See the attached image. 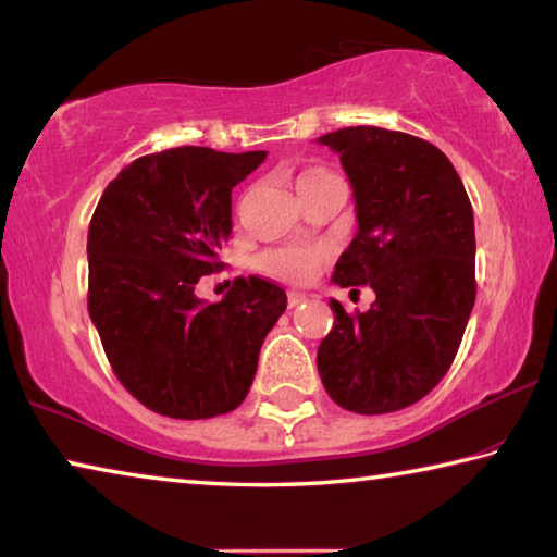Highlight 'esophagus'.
Returning <instances> with one entry per match:
<instances>
[{"mask_svg": "<svg viewBox=\"0 0 557 557\" xmlns=\"http://www.w3.org/2000/svg\"><path fill=\"white\" fill-rule=\"evenodd\" d=\"M305 299H307V295H301V292H287V305H289V309L299 307Z\"/></svg>", "mask_w": 557, "mask_h": 557, "instance_id": "esophagus-1", "label": "esophagus"}]
</instances>
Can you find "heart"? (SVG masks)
<instances>
[{
	"label": "heart",
	"instance_id": "heart-1",
	"mask_svg": "<svg viewBox=\"0 0 557 557\" xmlns=\"http://www.w3.org/2000/svg\"><path fill=\"white\" fill-rule=\"evenodd\" d=\"M336 177L326 168H307L295 177V187L301 195L309 187L319 185V182ZM323 258H326V250L317 248V246H287V248H272L260 252L256 265L260 272L275 277V280H285V282H307L313 270H317Z\"/></svg>",
	"mask_w": 557,
	"mask_h": 557
}]
</instances>
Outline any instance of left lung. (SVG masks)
I'll return each instance as SVG.
<instances>
[{"mask_svg":"<svg viewBox=\"0 0 557 557\" xmlns=\"http://www.w3.org/2000/svg\"><path fill=\"white\" fill-rule=\"evenodd\" d=\"M319 144L341 156L358 216L333 282L375 292L362 313L331 299L319 375L343 409L399 411L436 387L460 348L478 295L472 205L446 153L423 138L348 126Z\"/></svg>","mask_w":557,"mask_h":557,"instance_id":"8db88e82","label":"left lung"}]
</instances>
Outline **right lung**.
<instances>
[{"label":"right lung","instance_id":"obj_1","mask_svg":"<svg viewBox=\"0 0 557 557\" xmlns=\"http://www.w3.org/2000/svg\"><path fill=\"white\" fill-rule=\"evenodd\" d=\"M265 156L201 146L144 156L109 182L89 221V317L119 382L160 417L234 411L287 309L285 289L258 275L236 277L214 305L195 297L199 277L224 268L231 189Z\"/></svg>","mask_w":557,"mask_h":557}]
</instances>
